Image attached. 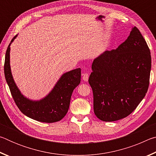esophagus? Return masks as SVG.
<instances>
[{
	"mask_svg": "<svg viewBox=\"0 0 156 156\" xmlns=\"http://www.w3.org/2000/svg\"><path fill=\"white\" fill-rule=\"evenodd\" d=\"M83 80L84 81H85V82L88 81V80H89V74L87 73H83Z\"/></svg>",
	"mask_w": 156,
	"mask_h": 156,
	"instance_id": "obj_1",
	"label": "esophagus"
}]
</instances>
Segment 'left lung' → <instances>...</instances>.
<instances>
[{
	"mask_svg": "<svg viewBox=\"0 0 156 156\" xmlns=\"http://www.w3.org/2000/svg\"><path fill=\"white\" fill-rule=\"evenodd\" d=\"M151 67L150 49L136 27L117 49L96 58L89 78L96 117L113 122L131 114L147 94Z\"/></svg>",
	"mask_w": 156,
	"mask_h": 156,
	"instance_id": "obj_1",
	"label": "left lung"
}]
</instances>
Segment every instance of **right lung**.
Here are the masks:
<instances>
[{
	"instance_id": "right-lung-1",
	"label": "right lung",
	"mask_w": 156,
	"mask_h": 156,
	"mask_svg": "<svg viewBox=\"0 0 156 156\" xmlns=\"http://www.w3.org/2000/svg\"><path fill=\"white\" fill-rule=\"evenodd\" d=\"M16 36L12 38L7 47L4 65L5 79L16 105L23 114L31 119L47 123L60 121L67 114L72 92L80 83V68L64 73L51 91L44 98L37 101L28 99L17 87L10 68V44Z\"/></svg>"
}]
</instances>
